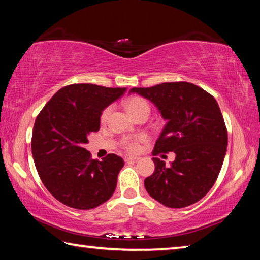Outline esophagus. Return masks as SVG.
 Returning a JSON list of instances; mask_svg holds the SVG:
<instances>
[{"instance_id": "esophagus-1", "label": "esophagus", "mask_w": 260, "mask_h": 260, "mask_svg": "<svg viewBox=\"0 0 260 260\" xmlns=\"http://www.w3.org/2000/svg\"><path fill=\"white\" fill-rule=\"evenodd\" d=\"M140 159V157L139 156H125V160L126 161H129V160H139Z\"/></svg>"}]
</instances>
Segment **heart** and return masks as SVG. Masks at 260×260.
I'll list each match as a JSON object with an SVG mask.
<instances>
[{
  "label": "heart",
  "mask_w": 260,
  "mask_h": 260,
  "mask_svg": "<svg viewBox=\"0 0 260 260\" xmlns=\"http://www.w3.org/2000/svg\"><path fill=\"white\" fill-rule=\"evenodd\" d=\"M126 108H127V111H128V113H131V112H133V111H135V110H138L140 108H148V104H147L146 101L142 100V99L134 98V99H131L128 102H127ZM109 114H110V108L105 109L103 111L102 117H101L102 121L107 120ZM143 139H144L143 135L135 136V138H126L124 141H122V146H124L127 149V150L135 151V150H138V149H139V142Z\"/></svg>",
  "instance_id": "b5f03b06"
}]
</instances>
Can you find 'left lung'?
<instances>
[{"instance_id":"8db88e82","label":"left lung","mask_w":260,"mask_h":260,"mask_svg":"<svg viewBox=\"0 0 260 260\" xmlns=\"http://www.w3.org/2000/svg\"><path fill=\"white\" fill-rule=\"evenodd\" d=\"M132 93L150 101L166 120L153 152L175 153L170 166L152 158L155 172L144 180L148 193L173 209L199 202L217 180L227 150V129L217 101L183 81L132 88Z\"/></svg>"}]
</instances>
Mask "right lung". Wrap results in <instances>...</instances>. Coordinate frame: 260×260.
Listing matches in <instances>:
<instances>
[{"instance_id": "add662e5", "label": "right lung", "mask_w": 260, "mask_h": 260, "mask_svg": "<svg viewBox=\"0 0 260 260\" xmlns=\"http://www.w3.org/2000/svg\"><path fill=\"white\" fill-rule=\"evenodd\" d=\"M127 88L74 83L52 96L35 119L32 153L45 187L60 203L89 210L107 202L117 187L122 158L110 153L102 160L85 149L88 135L100 129L105 108Z\"/></svg>"}]
</instances>
